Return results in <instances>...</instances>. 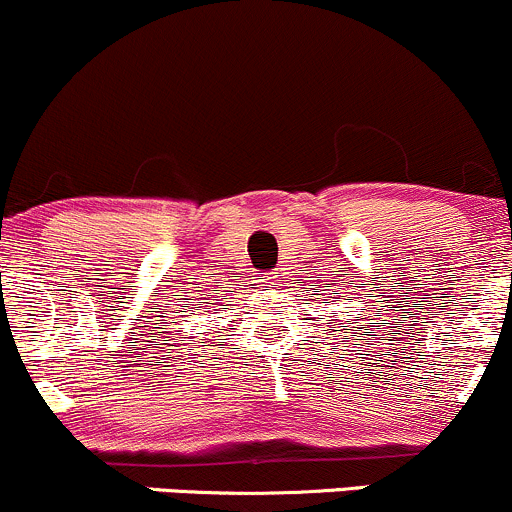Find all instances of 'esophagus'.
I'll list each match as a JSON object with an SVG mask.
<instances>
[{"label": "esophagus", "instance_id": "1", "mask_svg": "<svg viewBox=\"0 0 512 512\" xmlns=\"http://www.w3.org/2000/svg\"><path fill=\"white\" fill-rule=\"evenodd\" d=\"M278 280H280V273H278V271L263 273V276H261V288H266V290L276 288V285H278Z\"/></svg>", "mask_w": 512, "mask_h": 512}]
</instances>
